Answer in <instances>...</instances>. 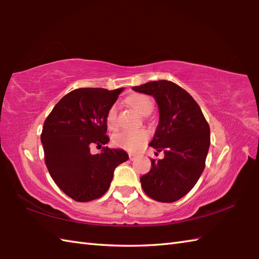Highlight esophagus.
I'll use <instances>...</instances> for the list:
<instances>
[{
	"label": "esophagus",
	"instance_id": "obj_1",
	"mask_svg": "<svg viewBox=\"0 0 259 259\" xmlns=\"http://www.w3.org/2000/svg\"><path fill=\"white\" fill-rule=\"evenodd\" d=\"M129 159H130L131 161H135L136 159H137V156L134 155V153H129Z\"/></svg>",
	"mask_w": 259,
	"mask_h": 259
}]
</instances>
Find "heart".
<instances>
[{
  "mask_svg": "<svg viewBox=\"0 0 259 259\" xmlns=\"http://www.w3.org/2000/svg\"><path fill=\"white\" fill-rule=\"evenodd\" d=\"M128 103L133 107L136 111L144 114L147 111H151L152 110V101L149 98L145 95H134L128 99ZM118 109L115 104L109 108L107 115H106V122L110 129H115L118 125ZM148 139V133L144 129L138 130H123L120 131L113 137V144L122 148L124 150L128 151H137L146 144Z\"/></svg>",
  "mask_w": 259,
  "mask_h": 259,
  "instance_id": "obj_1",
  "label": "heart"
}]
</instances>
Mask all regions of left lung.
Masks as SVG:
<instances>
[{"label":"left lung","instance_id":"1","mask_svg":"<svg viewBox=\"0 0 259 259\" xmlns=\"http://www.w3.org/2000/svg\"><path fill=\"white\" fill-rule=\"evenodd\" d=\"M133 89L156 99L159 123L149 146L164 153L160 160L151 159L141 187L152 199L174 202L194 188L205 169L210 128L194 98L174 82L151 81Z\"/></svg>","mask_w":259,"mask_h":259}]
</instances>
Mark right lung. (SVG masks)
<instances>
[{
    "label": "right lung",
    "instance_id": "add662e5",
    "mask_svg": "<svg viewBox=\"0 0 259 259\" xmlns=\"http://www.w3.org/2000/svg\"><path fill=\"white\" fill-rule=\"evenodd\" d=\"M122 88H80L65 95L45 121L41 142L47 168L54 183L75 201L98 199L106 194L120 163L129 159L121 149L103 147L91 155L90 147L109 141L106 115Z\"/></svg>",
    "mask_w": 259,
    "mask_h": 259
}]
</instances>
